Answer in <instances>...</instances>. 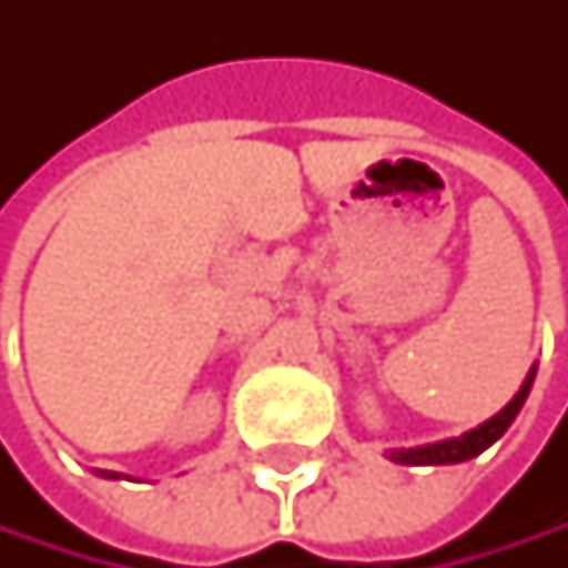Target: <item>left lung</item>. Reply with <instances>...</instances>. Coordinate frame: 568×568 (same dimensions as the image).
<instances>
[{
  "label": "left lung",
  "mask_w": 568,
  "mask_h": 568,
  "mask_svg": "<svg viewBox=\"0 0 568 568\" xmlns=\"http://www.w3.org/2000/svg\"><path fill=\"white\" fill-rule=\"evenodd\" d=\"M535 371L538 364H531V371L525 375L521 388L515 392V398L490 416L487 423H480L477 429H467L464 436H453V439H439V443H426V446H408V449H388V460L395 464H405V467H443V464H464V460H474L480 456L487 446H494L500 436L508 433V426L518 419V412L531 392V382H535Z\"/></svg>",
  "instance_id": "1"
}]
</instances>
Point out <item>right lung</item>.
Returning <instances> with one entry per match:
<instances>
[{
  "mask_svg": "<svg viewBox=\"0 0 568 568\" xmlns=\"http://www.w3.org/2000/svg\"><path fill=\"white\" fill-rule=\"evenodd\" d=\"M98 474H101V477H108V480H119V477H122V474H115V470H98Z\"/></svg>",
  "mask_w": 568,
  "mask_h": 568,
  "instance_id": "right-lung-1",
  "label": "right lung"
}]
</instances>
